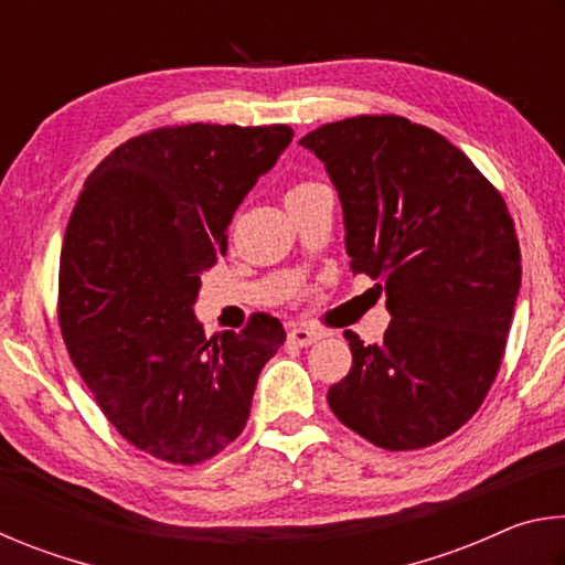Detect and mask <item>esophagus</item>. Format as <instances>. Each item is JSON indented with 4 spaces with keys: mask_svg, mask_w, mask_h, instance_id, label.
Wrapping results in <instances>:
<instances>
[{
    "mask_svg": "<svg viewBox=\"0 0 565 565\" xmlns=\"http://www.w3.org/2000/svg\"><path fill=\"white\" fill-rule=\"evenodd\" d=\"M321 337L323 331L311 329V327H294L289 331V341L296 343V347H311V343H317Z\"/></svg>",
    "mask_w": 565,
    "mask_h": 565,
    "instance_id": "34e87169",
    "label": "esophagus"
}]
</instances>
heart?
I'll list each match as a JSON object with an SVG mask.
<instances>
[{
  "instance_id": "heart-1",
  "label": "heart",
  "mask_w": 565,
  "mask_h": 565,
  "mask_svg": "<svg viewBox=\"0 0 565 565\" xmlns=\"http://www.w3.org/2000/svg\"><path fill=\"white\" fill-rule=\"evenodd\" d=\"M313 186H319L317 181H301V184H294L291 189H289V194L286 196H294V194H303V191H309V189H313Z\"/></svg>"
}]
</instances>
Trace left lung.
Segmentation results:
<instances>
[{"mask_svg":"<svg viewBox=\"0 0 565 565\" xmlns=\"http://www.w3.org/2000/svg\"><path fill=\"white\" fill-rule=\"evenodd\" d=\"M299 145L339 191L351 271L379 281L391 313L381 343L343 331L353 361L329 406L386 451L444 441L503 361L521 289L509 206L461 149L396 114L323 124Z\"/></svg>","mask_w":565,"mask_h":565,"instance_id":"8db88e82","label":"left lung"}]
</instances>
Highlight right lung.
Wrapping results in <instances>:
<instances>
[{"instance_id": "obj_1", "label": "right lung", "mask_w": 565, "mask_h": 565, "mask_svg": "<svg viewBox=\"0 0 565 565\" xmlns=\"http://www.w3.org/2000/svg\"><path fill=\"white\" fill-rule=\"evenodd\" d=\"M294 137L286 124H181L124 141L84 181L60 259L70 359L121 438L194 466L244 431L264 363L286 331L269 313L206 339L202 274Z\"/></svg>"}]
</instances>
